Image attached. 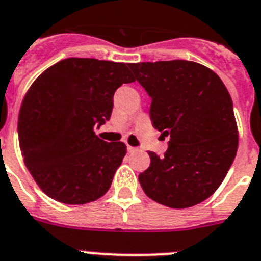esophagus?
I'll list each match as a JSON object with an SVG mask.
<instances>
[{
	"label": "esophagus",
	"instance_id": "1",
	"mask_svg": "<svg viewBox=\"0 0 261 261\" xmlns=\"http://www.w3.org/2000/svg\"><path fill=\"white\" fill-rule=\"evenodd\" d=\"M137 150H138L137 147H133V146H127V151H128V152H135Z\"/></svg>",
	"mask_w": 261,
	"mask_h": 261
}]
</instances>
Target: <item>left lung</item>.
Segmentation results:
<instances>
[{"mask_svg":"<svg viewBox=\"0 0 261 261\" xmlns=\"http://www.w3.org/2000/svg\"><path fill=\"white\" fill-rule=\"evenodd\" d=\"M151 97L152 126L170 137L163 158L150 151L139 174L144 194L171 208L192 207L222 185L239 131L228 90L211 69L183 60L130 63Z\"/></svg>","mask_w":261,"mask_h":261,"instance_id":"1","label":"left lung"}]
</instances>
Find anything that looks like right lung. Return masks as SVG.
Instances as JSON below:
<instances>
[{
	"instance_id": "right-lung-1",
	"label": "right lung",
	"mask_w": 261,
	"mask_h": 261,
	"mask_svg": "<svg viewBox=\"0 0 261 261\" xmlns=\"http://www.w3.org/2000/svg\"><path fill=\"white\" fill-rule=\"evenodd\" d=\"M134 81L130 63L66 58L32 83L19 109V148L49 198L85 204L109 191L127 147L94 128L110 119L115 90Z\"/></svg>"
}]
</instances>
